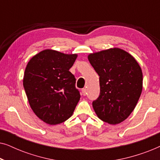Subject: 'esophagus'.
<instances>
[{
  "mask_svg": "<svg viewBox=\"0 0 160 160\" xmlns=\"http://www.w3.org/2000/svg\"><path fill=\"white\" fill-rule=\"evenodd\" d=\"M82 94H83V95H87V89H85V88H84V89H82Z\"/></svg>",
  "mask_w": 160,
  "mask_h": 160,
  "instance_id": "esophagus-1",
  "label": "esophagus"
}]
</instances>
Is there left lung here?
<instances>
[{"label": "left lung", "instance_id": "left-lung-1", "mask_svg": "<svg viewBox=\"0 0 160 160\" xmlns=\"http://www.w3.org/2000/svg\"><path fill=\"white\" fill-rule=\"evenodd\" d=\"M100 76V92L92 106L98 117L110 124L121 123L132 112L143 89V73L133 57L119 48L89 54Z\"/></svg>", "mask_w": 160, "mask_h": 160}]
</instances>
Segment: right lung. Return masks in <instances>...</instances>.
Returning a JSON list of instances; mask_svg holds the SVG:
<instances>
[{
    "mask_svg": "<svg viewBox=\"0 0 160 160\" xmlns=\"http://www.w3.org/2000/svg\"><path fill=\"white\" fill-rule=\"evenodd\" d=\"M76 54L45 49L32 57L26 66L23 87L32 110L45 123L54 125L73 114L80 100L76 78L69 69Z\"/></svg>",
    "mask_w": 160,
    "mask_h": 160,
    "instance_id": "add662e5",
    "label": "right lung"
}]
</instances>
